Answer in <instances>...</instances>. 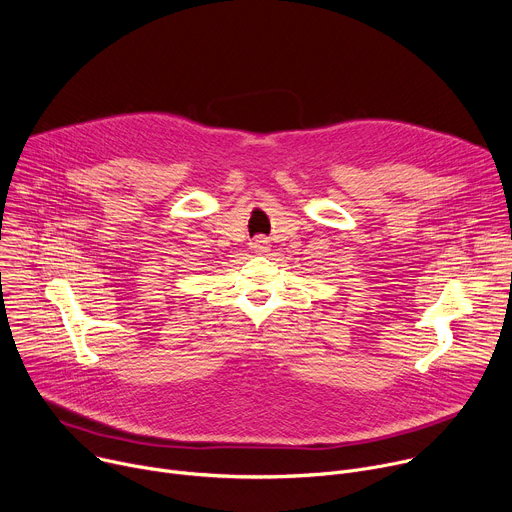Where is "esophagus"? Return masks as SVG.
Returning <instances> with one entry per match:
<instances>
[{
	"label": "esophagus",
	"instance_id": "obj_1",
	"mask_svg": "<svg viewBox=\"0 0 512 512\" xmlns=\"http://www.w3.org/2000/svg\"><path fill=\"white\" fill-rule=\"evenodd\" d=\"M251 249H253L255 253H267V251H269V239H267L265 235H257V237L253 239V243H251Z\"/></svg>",
	"mask_w": 512,
	"mask_h": 512
}]
</instances>
